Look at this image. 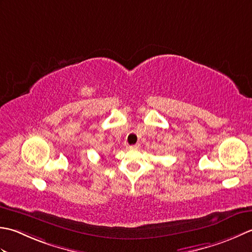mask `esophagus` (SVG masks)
<instances>
[{
    "mask_svg": "<svg viewBox=\"0 0 252 252\" xmlns=\"http://www.w3.org/2000/svg\"><path fill=\"white\" fill-rule=\"evenodd\" d=\"M128 149H129V150H138V149H139V145L129 146V147H128Z\"/></svg>",
    "mask_w": 252,
    "mask_h": 252,
    "instance_id": "1",
    "label": "esophagus"
}]
</instances>
